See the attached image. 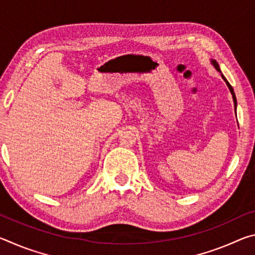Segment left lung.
<instances>
[{"mask_svg": "<svg viewBox=\"0 0 255 255\" xmlns=\"http://www.w3.org/2000/svg\"><path fill=\"white\" fill-rule=\"evenodd\" d=\"M211 63L214 64V66H215V68L216 70H217L218 72H221V70H219V65H218V63L216 62V60H211ZM222 77L224 79V81L226 82V84H227V86H228V89H230V91H231V93H232V96H233V100H234V105H235V109H236V97H235V93H234V90H233V88H232V85L228 83V81L226 80V77L224 76L223 74H222Z\"/></svg>", "mask_w": 255, "mask_h": 255, "instance_id": "1", "label": "left lung"}]
</instances>
